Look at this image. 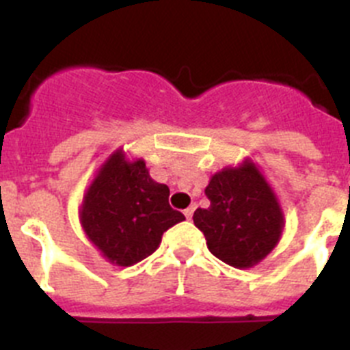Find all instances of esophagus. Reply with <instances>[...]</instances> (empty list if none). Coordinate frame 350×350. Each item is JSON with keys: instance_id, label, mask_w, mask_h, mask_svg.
Masks as SVG:
<instances>
[{"instance_id": "1", "label": "esophagus", "mask_w": 350, "mask_h": 350, "mask_svg": "<svg viewBox=\"0 0 350 350\" xmlns=\"http://www.w3.org/2000/svg\"><path fill=\"white\" fill-rule=\"evenodd\" d=\"M194 208H196V206H194V205H191L189 208H185V210H184V215H185V217H187V219H191V217H193Z\"/></svg>"}]
</instances>
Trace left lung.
I'll use <instances>...</instances> for the list:
<instances>
[{
	"label": "left lung",
	"instance_id": "left-lung-1",
	"mask_svg": "<svg viewBox=\"0 0 350 350\" xmlns=\"http://www.w3.org/2000/svg\"><path fill=\"white\" fill-rule=\"evenodd\" d=\"M205 194L210 206L198 208L193 221L215 258L249 268L273 249L282 233V212L252 163L215 173Z\"/></svg>",
	"mask_w": 350,
	"mask_h": 350
}]
</instances>
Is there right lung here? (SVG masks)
Segmentation results:
<instances>
[{
	"label": "right lung",
	"mask_w": 350,
	"mask_h": 350,
	"mask_svg": "<svg viewBox=\"0 0 350 350\" xmlns=\"http://www.w3.org/2000/svg\"><path fill=\"white\" fill-rule=\"evenodd\" d=\"M168 185L150 178L142 159L116 152L94 178L82 203V226L108 261L131 267L159 247L168 228L184 221L168 203Z\"/></svg>",
	"instance_id": "obj_1"
}]
</instances>
